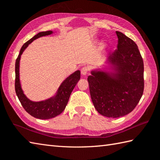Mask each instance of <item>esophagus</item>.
Segmentation results:
<instances>
[{
    "instance_id": "1",
    "label": "esophagus",
    "mask_w": 160,
    "mask_h": 160,
    "mask_svg": "<svg viewBox=\"0 0 160 160\" xmlns=\"http://www.w3.org/2000/svg\"><path fill=\"white\" fill-rule=\"evenodd\" d=\"M88 71H89V68L87 67H84L82 68V69H81V73H82L83 76H85V75L87 74Z\"/></svg>"
}]
</instances>
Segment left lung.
<instances>
[{
	"label": "left lung",
	"instance_id": "obj_1",
	"mask_svg": "<svg viewBox=\"0 0 160 160\" xmlns=\"http://www.w3.org/2000/svg\"><path fill=\"white\" fill-rule=\"evenodd\" d=\"M118 49L107 63L113 72L94 70L88 76L91 98L100 114L120 118L137 106L144 91V62L133 40L116 32Z\"/></svg>",
	"mask_w": 160,
	"mask_h": 160
}]
</instances>
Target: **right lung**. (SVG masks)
<instances>
[{
  "mask_svg": "<svg viewBox=\"0 0 160 160\" xmlns=\"http://www.w3.org/2000/svg\"><path fill=\"white\" fill-rule=\"evenodd\" d=\"M52 33H53L52 31L40 32L29 40L28 42H26L20 49L15 64V91L19 101L29 114L33 117L41 119V120H47V119L55 118L62 113L67 106L71 92L80 79V71L79 70L75 71L73 73L67 77L60 84L55 96L43 101L33 102L24 94L19 77L20 56L25 49L33 40L40 37L48 36Z\"/></svg>",
  "mask_w": 160,
  "mask_h": 160,
  "instance_id": "1",
  "label": "right lung"
}]
</instances>
